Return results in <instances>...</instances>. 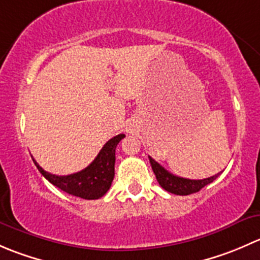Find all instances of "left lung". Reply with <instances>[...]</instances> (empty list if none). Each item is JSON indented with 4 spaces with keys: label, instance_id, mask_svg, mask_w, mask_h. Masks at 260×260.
Segmentation results:
<instances>
[{
    "label": "left lung",
    "instance_id": "left-lung-1",
    "mask_svg": "<svg viewBox=\"0 0 260 260\" xmlns=\"http://www.w3.org/2000/svg\"><path fill=\"white\" fill-rule=\"evenodd\" d=\"M149 164H151L152 170H153L156 179L158 183L161 185L162 188H165L169 192L175 193V195H190V193H195L200 191L201 188L205 187L206 185L211 183L212 181L217 177L215 176L208 177L204 180H190V179H183V177L175 176V175L170 174L167 170H165L158 162L154 161L152 157H148Z\"/></svg>",
    "mask_w": 260,
    "mask_h": 260
}]
</instances>
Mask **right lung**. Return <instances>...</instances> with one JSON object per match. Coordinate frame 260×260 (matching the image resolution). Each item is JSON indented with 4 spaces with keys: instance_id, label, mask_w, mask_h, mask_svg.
Instances as JSON below:
<instances>
[{
    "instance_id": "add662e5",
    "label": "right lung",
    "mask_w": 260,
    "mask_h": 260,
    "mask_svg": "<svg viewBox=\"0 0 260 260\" xmlns=\"http://www.w3.org/2000/svg\"><path fill=\"white\" fill-rule=\"evenodd\" d=\"M124 137V135H118L111 138L88 167L68 176L49 174L35 159L32 158V161L41 175L60 190L85 200H96L106 195L111 187L114 179L115 148Z\"/></svg>"
}]
</instances>
